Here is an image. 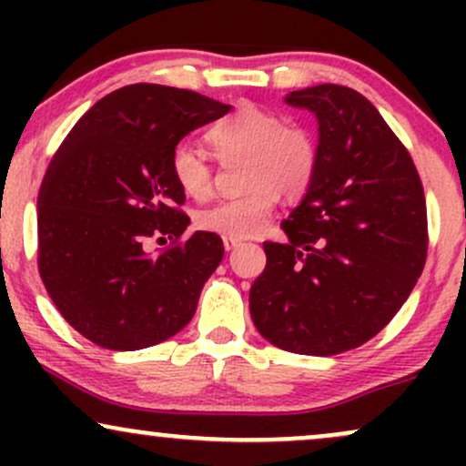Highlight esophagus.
I'll list each match as a JSON object with an SVG mask.
<instances>
[{
	"mask_svg": "<svg viewBox=\"0 0 466 466\" xmlns=\"http://www.w3.org/2000/svg\"><path fill=\"white\" fill-rule=\"evenodd\" d=\"M240 243H243V240H240V238H234V237H223V248H226V251H232V249L240 248Z\"/></svg>",
	"mask_w": 466,
	"mask_h": 466,
	"instance_id": "1",
	"label": "esophagus"
}]
</instances>
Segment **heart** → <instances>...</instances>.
<instances>
[{
  "mask_svg": "<svg viewBox=\"0 0 466 466\" xmlns=\"http://www.w3.org/2000/svg\"><path fill=\"white\" fill-rule=\"evenodd\" d=\"M208 142L218 159L248 157V192L221 199L197 215V226L223 237L248 238L267 226L278 203V192L300 197L311 188L318 173V142L302 125H287V117L263 106H240L237 114L217 122ZM170 175L190 199L212 195V170L208 155L192 142H179L170 153Z\"/></svg>",
  "mask_w": 466,
  "mask_h": 466,
  "instance_id": "obj_1",
  "label": "heart"
}]
</instances>
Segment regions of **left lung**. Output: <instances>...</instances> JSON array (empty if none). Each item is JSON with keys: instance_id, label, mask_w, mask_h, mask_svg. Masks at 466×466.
Here are the masks:
<instances>
[{"instance_id": "left-lung-1", "label": "left lung", "mask_w": 466, "mask_h": 466, "mask_svg": "<svg viewBox=\"0 0 466 466\" xmlns=\"http://www.w3.org/2000/svg\"><path fill=\"white\" fill-rule=\"evenodd\" d=\"M318 117V173L263 243L254 326L278 349L330 357L372 339L408 300L427 258V208L408 148L370 100L341 85L287 94Z\"/></svg>"}]
</instances>
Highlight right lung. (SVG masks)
I'll return each instance as SVG.
<instances>
[{
    "label": "right lung",
    "mask_w": 466,
    "mask_h": 466,
    "mask_svg": "<svg viewBox=\"0 0 466 466\" xmlns=\"http://www.w3.org/2000/svg\"><path fill=\"white\" fill-rule=\"evenodd\" d=\"M229 105L137 83L98 100L74 125L36 199L39 274L69 326L109 350H140L177 335L223 258L215 232L181 240L186 195L170 153ZM153 236L174 245L151 257Z\"/></svg>",
    "instance_id": "right-lung-1"
}]
</instances>
